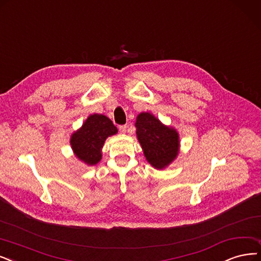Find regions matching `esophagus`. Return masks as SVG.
I'll use <instances>...</instances> for the list:
<instances>
[{
  "mask_svg": "<svg viewBox=\"0 0 261 261\" xmlns=\"http://www.w3.org/2000/svg\"><path fill=\"white\" fill-rule=\"evenodd\" d=\"M119 130L122 133V134H125L127 132V126L126 125H121V126L119 127Z\"/></svg>",
  "mask_w": 261,
  "mask_h": 261,
  "instance_id": "34e87169",
  "label": "esophagus"
}]
</instances>
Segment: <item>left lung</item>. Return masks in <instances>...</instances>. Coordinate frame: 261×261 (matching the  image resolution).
Instances as JSON below:
<instances>
[{
    "label": "left lung",
    "mask_w": 261,
    "mask_h": 261,
    "mask_svg": "<svg viewBox=\"0 0 261 261\" xmlns=\"http://www.w3.org/2000/svg\"><path fill=\"white\" fill-rule=\"evenodd\" d=\"M135 127L144 158L153 168L163 170L178 158L180 136L174 127L163 124L151 112H140Z\"/></svg>",
    "instance_id": "1"
}]
</instances>
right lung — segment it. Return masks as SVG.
I'll list each match as a JSON object with an SVG mask.
<instances>
[{"label": "right lung", "mask_w": 261, "mask_h": 261, "mask_svg": "<svg viewBox=\"0 0 261 261\" xmlns=\"http://www.w3.org/2000/svg\"><path fill=\"white\" fill-rule=\"evenodd\" d=\"M118 134L112 121L103 114H90L82 126L70 135V147L76 158L87 166L98 164L106 139Z\"/></svg>", "instance_id": "1"}]
</instances>
